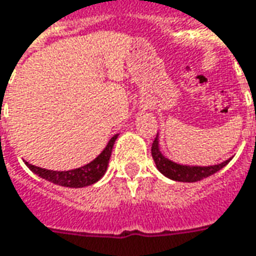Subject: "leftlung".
<instances>
[{
	"label": "left lung",
	"mask_w": 256,
	"mask_h": 256,
	"mask_svg": "<svg viewBox=\"0 0 256 256\" xmlns=\"http://www.w3.org/2000/svg\"><path fill=\"white\" fill-rule=\"evenodd\" d=\"M150 152H152V158L155 160L158 170L163 176H166L167 178H170L172 181H178V182H196V181H200L203 178H207L215 174L216 172H220V168H224L232 160L230 158V159L222 162L220 164H214V166H188V164H180V163L170 160L168 158H166L162 154L160 148H159V134L156 136Z\"/></svg>",
	"instance_id": "8db88e82"
}]
</instances>
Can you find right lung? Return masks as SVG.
Segmentation results:
<instances>
[{
	"instance_id": "1",
	"label": "right lung",
	"mask_w": 256,
	"mask_h": 256,
	"mask_svg": "<svg viewBox=\"0 0 256 256\" xmlns=\"http://www.w3.org/2000/svg\"><path fill=\"white\" fill-rule=\"evenodd\" d=\"M118 138V134H115L110 141L106 146L102 150L100 155L96 158L94 160H92L88 164H84L78 168L74 170H68V172H53V170H46L42 167H36L34 164H30L28 162H26L27 167L31 172L40 176L46 181L60 185V186H67V188H84V186H89L93 185L101 177L106 174V168H108V163H110V158H111L112 148L114 144Z\"/></svg>"
}]
</instances>
